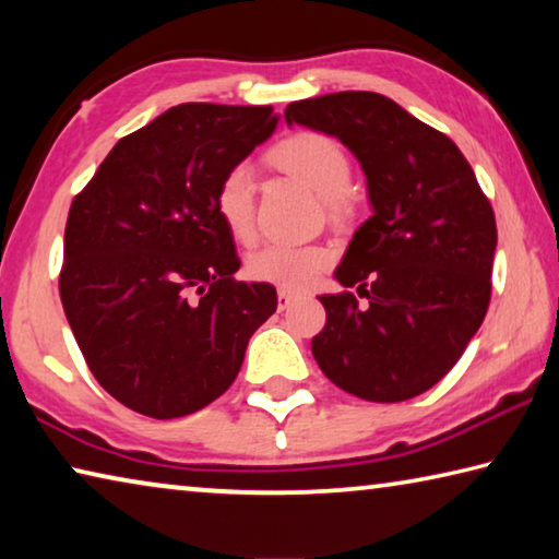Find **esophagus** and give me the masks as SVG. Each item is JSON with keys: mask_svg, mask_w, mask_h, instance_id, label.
<instances>
[{"mask_svg": "<svg viewBox=\"0 0 559 559\" xmlns=\"http://www.w3.org/2000/svg\"><path fill=\"white\" fill-rule=\"evenodd\" d=\"M296 300V293H290V290H278V310H286L290 302Z\"/></svg>", "mask_w": 559, "mask_h": 559, "instance_id": "esophagus-1", "label": "esophagus"}]
</instances>
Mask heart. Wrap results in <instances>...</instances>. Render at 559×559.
Returning <instances> with one entry per match:
<instances>
[{
	"label": "heart",
	"mask_w": 559,
	"mask_h": 559,
	"mask_svg": "<svg viewBox=\"0 0 559 559\" xmlns=\"http://www.w3.org/2000/svg\"><path fill=\"white\" fill-rule=\"evenodd\" d=\"M273 165L286 169L302 185L323 197L335 214L343 210V194L353 179V165L337 140L323 132H296L271 147ZM253 210H257V177L249 165H234L222 175L214 189V212L224 229L236 241L253 236ZM333 253L320 243H263L246 259V271L253 281L271 283L283 290L310 288L323 276Z\"/></svg>",
	"instance_id": "b5f03b06"
}]
</instances>
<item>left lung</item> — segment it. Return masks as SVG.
<instances>
[{"instance_id":"1","label":"left lung","mask_w":559,"mask_h":559,"mask_svg":"<svg viewBox=\"0 0 559 559\" xmlns=\"http://www.w3.org/2000/svg\"><path fill=\"white\" fill-rule=\"evenodd\" d=\"M286 122L337 138L367 177L372 216L320 296L313 357L330 382L367 402H404L459 362L490 302L496 216L453 140L392 98L343 91L296 100Z\"/></svg>"}]
</instances>
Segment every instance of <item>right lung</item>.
Returning <instances> with one entry per match:
<instances>
[{"mask_svg": "<svg viewBox=\"0 0 559 559\" xmlns=\"http://www.w3.org/2000/svg\"><path fill=\"white\" fill-rule=\"evenodd\" d=\"M271 106L182 103L118 140L75 194L59 278L88 370L128 409L177 419L229 390L276 288L236 281L214 212L226 169L271 138Z\"/></svg>", "mask_w": 559, "mask_h": 559, "instance_id": "right-lung-1", "label": "right lung"}]
</instances>
